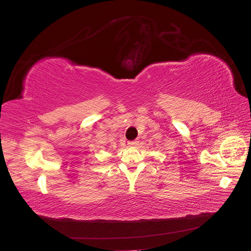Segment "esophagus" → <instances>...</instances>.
Masks as SVG:
<instances>
[{
    "mask_svg": "<svg viewBox=\"0 0 251 251\" xmlns=\"http://www.w3.org/2000/svg\"><path fill=\"white\" fill-rule=\"evenodd\" d=\"M126 144H127L128 147H134V146H137L138 141H135V140H134V141H127Z\"/></svg>",
    "mask_w": 251,
    "mask_h": 251,
    "instance_id": "obj_1",
    "label": "esophagus"
}]
</instances>
